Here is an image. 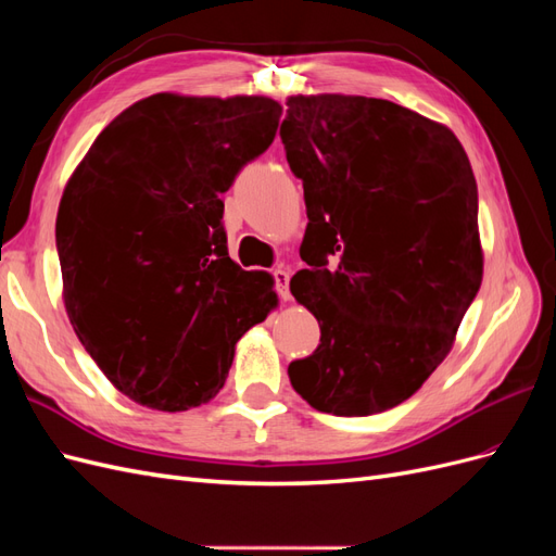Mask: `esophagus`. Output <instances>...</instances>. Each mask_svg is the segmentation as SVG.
<instances>
[{"label": "esophagus", "mask_w": 556, "mask_h": 556, "mask_svg": "<svg viewBox=\"0 0 556 556\" xmlns=\"http://www.w3.org/2000/svg\"><path fill=\"white\" fill-rule=\"evenodd\" d=\"M274 278H276V290L280 294L282 301H290V271H285V268H276L274 271Z\"/></svg>", "instance_id": "1"}]
</instances>
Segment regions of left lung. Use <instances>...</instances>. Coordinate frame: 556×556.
<instances>
[{"label":"left lung","instance_id":"obj_1","mask_svg":"<svg viewBox=\"0 0 556 556\" xmlns=\"http://www.w3.org/2000/svg\"><path fill=\"white\" fill-rule=\"evenodd\" d=\"M280 139L304 182L308 264L290 290L319 325L290 382L319 413L410 399L482 282L478 185L454 131L387 99L294 94Z\"/></svg>","mask_w":556,"mask_h":556}]
</instances>
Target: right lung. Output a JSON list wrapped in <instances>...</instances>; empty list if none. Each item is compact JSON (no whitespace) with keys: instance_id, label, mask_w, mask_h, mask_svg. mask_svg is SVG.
Segmentation results:
<instances>
[{"instance_id":"add662e5","label":"right lung","mask_w":556,"mask_h":556,"mask_svg":"<svg viewBox=\"0 0 556 556\" xmlns=\"http://www.w3.org/2000/svg\"><path fill=\"white\" fill-rule=\"evenodd\" d=\"M271 97L157 92L99 134L66 180L55 241L62 301L117 392L182 413L223 390L241 336L278 308L223 227L233 176L271 146Z\"/></svg>"}]
</instances>
